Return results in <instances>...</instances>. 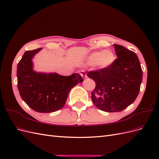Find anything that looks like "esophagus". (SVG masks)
Segmentation results:
<instances>
[{
  "label": "esophagus",
  "mask_w": 159,
  "mask_h": 159,
  "mask_svg": "<svg viewBox=\"0 0 159 159\" xmlns=\"http://www.w3.org/2000/svg\"><path fill=\"white\" fill-rule=\"evenodd\" d=\"M81 75L84 78H88V76H87V75H86L85 73H84V71H81Z\"/></svg>",
  "instance_id": "34e87169"
}]
</instances>
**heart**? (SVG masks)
I'll list each match as a JSON object with an SVG mask.
<instances>
[{
  "instance_id": "b5f03b06",
  "label": "heart",
  "mask_w": 159,
  "mask_h": 159,
  "mask_svg": "<svg viewBox=\"0 0 159 159\" xmlns=\"http://www.w3.org/2000/svg\"><path fill=\"white\" fill-rule=\"evenodd\" d=\"M115 60V56L111 50L95 52L91 54L88 59L89 66L97 65L100 69H107L111 66Z\"/></svg>"
}]
</instances>
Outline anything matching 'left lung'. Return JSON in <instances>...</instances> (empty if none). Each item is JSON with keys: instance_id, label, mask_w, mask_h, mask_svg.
<instances>
[{"instance_id": "left-lung-1", "label": "left lung", "mask_w": 159, "mask_h": 159, "mask_svg": "<svg viewBox=\"0 0 159 159\" xmlns=\"http://www.w3.org/2000/svg\"><path fill=\"white\" fill-rule=\"evenodd\" d=\"M117 58L107 69L90 71L88 76L95 82L91 99L106 112H119L136 99L143 80L141 64L135 53L114 44Z\"/></svg>"}]
</instances>
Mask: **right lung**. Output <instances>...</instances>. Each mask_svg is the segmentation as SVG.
Listing matches in <instances>:
<instances>
[{
	"label": "right lung",
	"instance_id": "right-lung-1",
	"mask_svg": "<svg viewBox=\"0 0 159 159\" xmlns=\"http://www.w3.org/2000/svg\"><path fill=\"white\" fill-rule=\"evenodd\" d=\"M41 48L26 51L17 66L19 93L28 106L39 113H51L64 106L70 89L83 78L79 74L69 76L34 70L32 58Z\"/></svg>",
	"mask_w": 159,
	"mask_h": 159
}]
</instances>
